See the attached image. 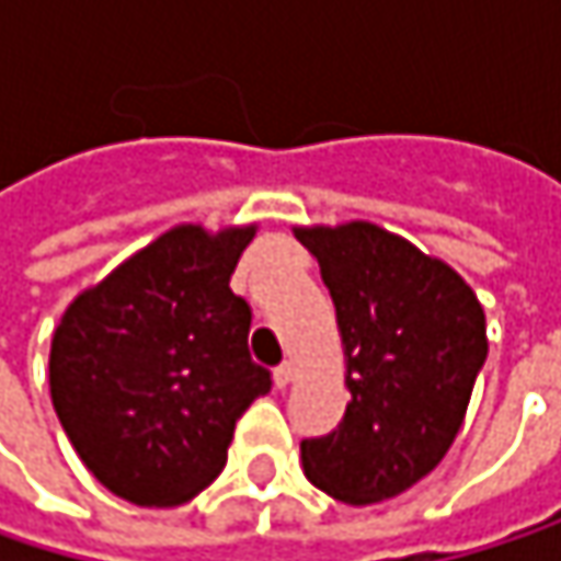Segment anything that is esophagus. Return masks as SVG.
<instances>
[{
  "instance_id": "34e87169",
  "label": "esophagus",
  "mask_w": 561,
  "mask_h": 561,
  "mask_svg": "<svg viewBox=\"0 0 561 561\" xmlns=\"http://www.w3.org/2000/svg\"><path fill=\"white\" fill-rule=\"evenodd\" d=\"M273 380H276V387H279V390H285V387H288V383L295 380V364H291V360H285L282 367H276Z\"/></svg>"
}]
</instances>
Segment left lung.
Segmentation results:
<instances>
[{
	"mask_svg": "<svg viewBox=\"0 0 561 561\" xmlns=\"http://www.w3.org/2000/svg\"><path fill=\"white\" fill-rule=\"evenodd\" d=\"M337 311L351 402L301 442L305 478L351 506L399 497L448 455L488 360L474 288L370 220L295 227Z\"/></svg>",
	"mask_w": 561,
	"mask_h": 561,
	"instance_id": "1",
	"label": "left lung"
}]
</instances>
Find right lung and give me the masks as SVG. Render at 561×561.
Instances as JSON below:
<instances>
[{
	"mask_svg": "<svg viewBox=\"0 0 561 561\" xmlns=\"http://www.w3.org/2000/svg\"><path fill=\"white\" fill-rule=\"evenodd\" d=\"M256 224H178L83 288L51 337L57 419L87 471L136 506L197 497L227 465L237 419L266 396L250 305L230 276Z\"/></svg>",
	"mask_w": 561,
	"mask_h": 561,
	"instance_id": "1",
	"label": "right lung"
}]
</instances>
